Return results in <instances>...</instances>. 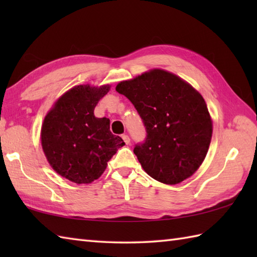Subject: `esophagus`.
I'll return each instance as SVG.
<instances>
[{"label": "esophagus", "instance_id": "1", "mask_svg": "<svg viewBox=\"0 0 257 257\" xmlns=\"http://www.w3.org/2000/svg\"><path fill=\"white\" fill-rule=\"evenodd\" d=\"M122 139H123V141L125 143V145H129V144H130V138H129V136H127V135H123V136H122Z\"/></svg>", "mask_w": 257, "mask_h": 257}]
</instances>
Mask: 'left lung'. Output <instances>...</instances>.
Instances as JSON below:
<instances>
[{"label":"left lung","instance_id":"obj_1","mask_svg":"<svg viewBox=\"0 0 257 257\" xmlns=\"http://www.w3.org/2000/svg\"><path fill=\"white\" fill-rule=\"evenodd\" d=\"M116 90L134 103L146 125L145 144L134 149L144 170L165 184L193 176L205 159L213 133L200 92L161 68L120 81Z\"/></svg>","mask_w":257,"mask_h":257}]
</instances>
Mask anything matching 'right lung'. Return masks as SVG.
<instances>
[{
  "mask_svg": "<svg viewBox=\"0 0 257 257\" xmlns=\"http://www.w3.org/2000/svg\"><path fill=\"white\" fill-rule=\"evenodd\" d=\"M110 85H77L54 102L42 123L41 144L50 166L77 184L99 178L107 162L124 145L110 132V120L94 114Z\"/></svg>",
  "mask_w": 257,
  "mask_h": 257,
  "instance_id": "right-lung-1",
  "label": "right lung"
}]
</instances>
